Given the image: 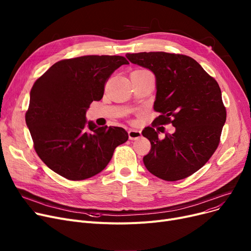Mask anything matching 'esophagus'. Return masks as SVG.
I'll use <instances>...</instances> for the list:
<instances>
[{"label":"esophagus","mask_w":251,"mask_h":251,"mask_svg":"<svg viewBox=\"0 0 251 251\" xmlns=\"http://www.w3.org/2000/svg\"><path fill=\"white\" fill-rule=\"evenodd\" d=\"M128 136H129V139H131V140H136L141 136V132L135 129H129Z\"/></svg>","instance_id":"esophagus-1"}]
</instances>
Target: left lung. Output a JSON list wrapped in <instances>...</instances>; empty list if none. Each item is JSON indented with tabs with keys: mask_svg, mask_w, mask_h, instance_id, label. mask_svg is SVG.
<instances>
[{
	"mask_svg": "<svg viewBox=\"0 0 251 251\" xmlns=\"http://www.w3.org/2000/svg\"><path fill=\"white\" fill-rule=\"evenodd\" d=\"M126 57L155 76L153 110L160 116L142 131L151 144L143 156L144 166L166 181L187 178L204 166L220 143L227 113L218 82L185 55L144 51ZM167 124H172L176 132L160 140L161 127L157 126Z\"/></svg>",
	"mask_w": 251,
	"mask_h": 251,
	"instance_id": "obj_1",
	"label": "left lung"
}]
</instances>
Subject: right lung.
Here are the masks:
<instances>
[{
    "instance_id": "add662e5",
    "label": "right lung",
    "mask_w": 251,
    "mask_h": 251,
    "mask_svg": "<svg viewBox=\"0 0 251 251\" xmlns=\"http://www.w3.org/2000/svg\"><path fill=\"white\" fill-rule=\"evenodd\" d=\"M122 56H82L55 63L36 79L25 121L41 160L60 176L79 181L99 174L128 139L121 127H98L86 111L100 100Z\"/></svg>"
}]
</instances>
